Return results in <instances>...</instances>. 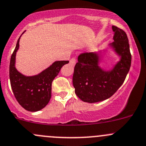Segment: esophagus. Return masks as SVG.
Wrapping results in <instances>:
<instances>
[{
	"label": "esophagus",
	"instance_id": "1",
	"mask_svg": "<svg viewBox=\"0 0 146 146\" xmlns=\"http://www.w3.org/2000/svg\"><path fill=\"white\" fill-rule=\"evenodd\" d=\"M76 64V58H73L70 60V64H71L72 66H75Z\"/></svg>",
	"mask_w": 146,
	"mask_h": 146
}]
</instances>
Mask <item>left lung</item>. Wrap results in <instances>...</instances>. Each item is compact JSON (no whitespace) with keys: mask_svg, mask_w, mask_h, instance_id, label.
Here are the masks:
<instances>
[{"mask_svg":"<svg viewBox=\"0 0 146 146\" xmlns=\"http://www.w3.org/2000/svg\"><path fill=\"white\" fill-rule=\"evenodd\" d=\"M114 42L110 46L120 57L111 70L99 66V52L84 53L78 58L74 68L73 85L75 93L85 102L95 103L112 96L124 82L131 67V55L126 32L112 26Z\"/></svg>","mask_w":146,"mask_h":146,"instance_id":"left-lung-1","label":"left lung"}]
</instances>
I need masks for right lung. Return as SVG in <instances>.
<instances>
[{
	"mask_svg": "<svg viewBox=\"0 0 146 146\" xmlns=\"http://www.w3.org/2000/svg\"><path fill=\"white\" fill-rule=\"evenodd\" d=\"M20 37L17 40L15 48L10 58V85L16 100L25 110L29 111H37L47 105L51 97L52 81L58 76L63 66L68 64L69 61H55L39 74L32 76H25L15 68L16 53L20 46Z\"/></svg>",
	"mask_w": 146,
	"mask_h": 146,
	"instance_id": "add662e5",
	"label": "right lung"
}]
</instances>
